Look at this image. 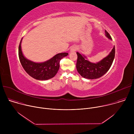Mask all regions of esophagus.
<instances>
[{"label": "esophagus", "instance_id": "esophagus-1", "mask_svg": "<svg viewBox=\"0 0 134 134\" xmlns=\"http://www.w3.org/2000/svg\"><path fill=\"white\" fill-rule=\"evenodd\" d=\"M77 47H76V46H74V47H72L71 48L70 51H71V52H74V51L77 50Z\"/></svg>", "mask_w": 134, "mask_h": 134}]
</instances>
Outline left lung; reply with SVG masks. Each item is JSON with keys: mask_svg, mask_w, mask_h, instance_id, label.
<instances>
[{"mask_svg": "<svg viewBox=\"0 0 134 134\" xmlns=\"http://www.w3.org/2000/svg\"><path fill=\"white\" fill-rule=\"evenodd\" d=\"M105 35L109 39L112 38L109 33L105 30ZM77 60L76 68L79 73L84 78L87 79H97L104 75L111 67L115 56V47L114 46L109 54L100 62L94 64L90 63L85 59V57L76 52Z\"/></svg>", "mask_w": 134, "mask_h": 134, "instance_id": "obj_1", "label": "left lung"}]
</instances>
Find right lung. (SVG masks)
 Returning <instances> with one entry per match:
<instances>
[{
	"mask_svg": "<svg viewBox=\"0 0 134 134\" xmlns=\"http://www.w3.org/2000/svg\"><path fill=\"white\" fill-rule=\"evenodd\" d=\"M22 40L18 47V56L25 71L32 77L37 80H47L53 77L59 70L60 60L68 53L63 52L57 54L49 60L42 63H34L24 57L21 50Z\"/></svg>",
	"mask_w": 134,
	"mask_h": 134,
	"instance_id": "right-lung-1",
	"label": "right lung"
}]
</instances>
